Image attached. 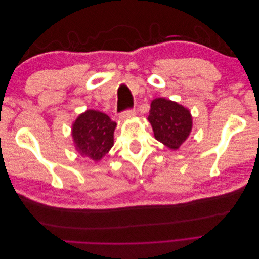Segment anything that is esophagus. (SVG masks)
I'll use <instances>...</instances> for the list:
<instances>
[{"mask_svg":"<svg viewBox=\"0 0 259 259\" xmlns=\"http://www.w3.org/2000/svg\"><path fill=\"white\" fill-rule=\"evenodd\" d=\"M134 115H135V109L133 108V109H128V110L123 111L120 114V119L121 120H126V119H128V117H132V116H134Z\"/></svg>","mask_w":259,"mask_h":259,"instance_id":"34e87169","label":"esophagus"}]
</instances>
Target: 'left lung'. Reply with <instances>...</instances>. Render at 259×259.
I'll use <instances>...</instances> for the list:
<instances>
[{
  "mask_svg": "<svg viewBox=\"0 0 259 259\" xmlns=\"http://www.w3.org/2000/svg\"><path fill=\"white\" fill-rule=\"evenodd\" d=\"M148 121L151 123L155 139L170 149L182 146L192 128L189 110L165 98L152 101Z\"/></svg>",
  "mask_w": 259,
  "mask_h": 259,
  "instance_id": "8db88e82",
  "label": "left lung"
}]
</instances>
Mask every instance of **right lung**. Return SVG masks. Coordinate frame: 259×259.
<instances>
[{
	"instance_id": "right-lung-1",
	"label": "right lung",
	"mask_w": 259,
	"mask_h": 259,
	"mask_svg": "<svg viewBox=\"0 0 259 259\" xmlns=\"http://www.w3.org/2000/svg\"><path fill=\"white\" fill-rule=\"evenodd\" d=\"M116 123L107 114L88 110L75 120L72 137L76 150L82 155L99 161L113 146Z\"/></svg>"
}]
</instances>
